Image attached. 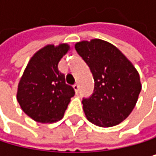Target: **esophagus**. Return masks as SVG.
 I'll return each instance as SVG.
<instances>
[{"mask_svg": "<svg viewBox=\"0 0 156 156\" xmlns=\"http://www.w3.org/2000/svg\"><path fill=\"white\" fill-rule=\"evenodd\" d=\"M73 88H74V90H75V92H76V93H79V90H80L79 84H77V83L74 84V85H73Z\"/></svg>", "mask_w": 156, "mask_h": 156, "instance_id": "obj_1", "label": "esophagus"}]
</instances>
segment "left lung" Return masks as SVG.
Here are the masks:
<instances>
[{"label": "left lung", "instance_id": "obj_1", "mask_svg": "<svg viewBox=\"0 0 156 156\" xmlns=\"http://www.w3.org/2000/svg\"><path fill=\"white\" fill-rule=\"evenodd\" d=\"M75 48L94 80L93 94L82 100L88 121L100 127L119 124L129 116L139 98V73L115 46L104 40L81 41Z\"/></svg>", "mask_w": 156, "mask_h": 156}]
</instances>
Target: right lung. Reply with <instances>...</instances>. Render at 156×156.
Returning a JSON list of instances; mask_svg holds the SVG:
<instances>
[{
	"label": "right lung",
	"mask_w": 156,
	"mask_h": 156,
	"mask_svg": "<svg viewBox=\"0 0 156 156\" xmlns=\"http://www.w3.org/2000/svg\"><path fill=\"white\" fill-rule=\"evenodd\" d=\"M69 48L67 44L48 45L31 58L24 70L16 99L35 122L51 123L61 120L75 95L73 87L65 83L64 75L58 69L60 60Z\"/></svg>",
	"instance_id": "obj_1"
}]
</instances>
